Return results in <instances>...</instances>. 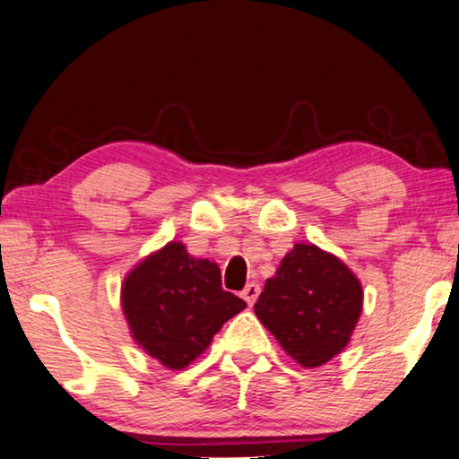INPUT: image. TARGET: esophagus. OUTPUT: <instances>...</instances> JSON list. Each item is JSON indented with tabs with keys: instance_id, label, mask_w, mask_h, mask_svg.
Listing matches in <instances>:
<instances>
[{
	"instance_id": "obj_1",
	"label": "esophagus",
	"mask_w": 459,
	"mask_h": 459,
	"mask_svg": "<svg viewBox=\"0 0 459 459\" xmlns=\"http://www.w3.org/2000/svg\"><path fill=\"white\" fill-rule=\"evenodd\" d=\"M257 295H260V285H255V282H249V285L245 287L243 293H241L243 299L247 301V306H254L255 299H257Z\"/></svg>"
}]
</instances>
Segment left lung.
I'll list each match as a JSON object with an SVG mask.
<instances>
[{"label":"left lung","instance_id":"left-lung-1","mask_svg":"<svg viewBox=\"0 0 459 459\" xmlns=\"http://www.w3.org/2000/svg\"><path fill=\"white\" fill-rule=\"evenodd\" d=\"M364 291L351 268L314 243H295L254 306L285 353L318 368L350 345Z\"/></svg>","mask_w":459,"mask_h":459}]
</instances>
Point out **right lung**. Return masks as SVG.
<instances>
[{
  "instance_id": "obj_1",
  "label": "right lung",
  "mask_w": 459,
  "mask_h": 459,
  "mask_svg": "<svg viewBox=\"0 0 459 459\" xmlns=\"http://www.w3.org/2000/svg\"><path fill=\"white\" fill-rule=\"evenodd\" d=\"M120 306L134 343L168 370H183L247 303L224 291L216 262L170 241L125 276Z\"/></svg>"
}]
</instances>
